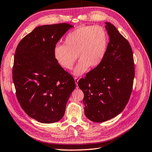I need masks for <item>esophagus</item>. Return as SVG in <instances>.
<instances>
[{
	"mask_svg": "<svg viewBox=\"0 0 152 152\" xmlns=\"http://www.w3.org/2000/svg\"><path fill=\"white\" fill-rule=\"evenodd\" d=\"M75 83L76 84V88H78V86H77V82H78V81H79L78 77H75Z\"/></svg>",
	"mask_w": 152,
	"mask_h": 152,
	"instance_id": "obj_1",
	"label": "esophagus"
}]
</instances>
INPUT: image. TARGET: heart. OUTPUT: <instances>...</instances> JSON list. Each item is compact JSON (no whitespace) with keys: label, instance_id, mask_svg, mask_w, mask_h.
Returning a JSON list of instances; mask_svg holds the SVG:
<instances>
[{"label":"heart","instance_id":"obj_1","mask_svg":"<svg viewBox=\"0 0 152 152\" xmlns=\"http://www.w3.org/2000/svg\"><path fill=\"white\" fill-rule=\"evenodd\" d=\"M107 45V33L102 27L81 26L67 34L64 45H55L54 58L62 68L71 70L78 56L80 60L74 75H81L90 67L96 68L102 64Z\"/></svg>","mask_w":152,"mask_h":152}]
</instances>
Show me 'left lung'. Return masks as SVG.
I'll return each mask as SVG.
<instances>
[{
    "label": "left lung",
    "instance_id": "1",
    "mask_svg": "<svg viewBox=\"0 0 152 152\" xmlns=\"http://www.w3.org/2000/svg\"><path fill=\"white\" fill-rule=\"evenodd\" d=\"M110 42L98 67L78 81L84 93L85 114L93 122L102 123L120 114L129 101L135 67L133 52L126 39L110 22H105Z\"/></svg>",
    "mask_w": 152,
    "mask_h": 152
}]
</instances>
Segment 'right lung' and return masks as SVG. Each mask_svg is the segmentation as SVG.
<instances>
[{
    "label": "right lung",
    "mask_w": 152,
    "mask_h": 152,
    "mask_svg": "<svg viewBox=\"0 0 152 152\" xmlns=\"http://www.w3.org/2000/svg\"><path fill=\"white\" fill-rule=\"evenodd\" d=\"M72 26L67 23L38 26L23 38L14 56L13 81L20 106L31 118L53 123L63 118L76 83L58 64L53 50Z\"/></svg>",
    "instance_id": "add662e5"
}]
</instances>
